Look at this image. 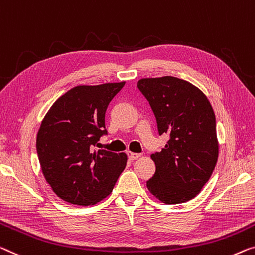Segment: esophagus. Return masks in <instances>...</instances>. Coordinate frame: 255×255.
I'll return each mask as SVG.
<instances>
[{"label": "esophagus", "mask_w": 255, "mask_h": 255, "mask_svg": "<svg viewBox=\"0 0 255 255\" xmlns=\"http://www.w3.org/2000/svg\"><path fill=\"white\" fill-rule=\"evenodd\" d=\"M140 157L139 153H134V152H128V158L130 159V160H136V159H138Z\"/></svg>", "instance_id": "34e87169"}]
</instances>
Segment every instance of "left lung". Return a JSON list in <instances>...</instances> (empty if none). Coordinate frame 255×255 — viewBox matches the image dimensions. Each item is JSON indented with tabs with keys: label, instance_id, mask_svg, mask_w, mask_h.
Instances as JSON below:
<instances>
[{
	"label": "left lung",
	"instance_id": "obj_1",
	"mask_svg": "<svg viewBox=\"0 0 255 255\" xmlns=\"http://www.w3.org/2000/svg\"><path fill=\"white\" fill-rule=\"evenodd\" d=\"M137 88L149 102L159 135H169L151 154L155 173L146 187L165 204L195 198L210 180L219 157L213 108L200 89L174 77L140 79Z\"/></svg>",
	"mask_w": 255,
	"mask_h": 255
}]
</instances>
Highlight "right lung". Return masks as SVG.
I'll return each instance as SVG.
<instances>
[{"label": "right lung", "instance_id": "right-lung-1", "mask_svg": "<svg viewBox=\"0 0 255 255\" xmlns=\"http://www.w3.org/2000/svg\"><path fill=\"white\" fill-rule=\"evenodd\" d=\"M126 82L78 86L60 96L42 120L36 152L45 181L67 203L89 206L112 192L127 165L126 153L94 150L105 112Z\"/></svg>", "mask_w": 255, "mask_h": 255}]
</instances>
